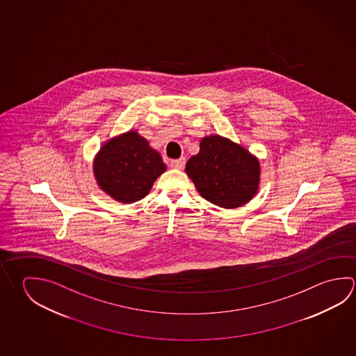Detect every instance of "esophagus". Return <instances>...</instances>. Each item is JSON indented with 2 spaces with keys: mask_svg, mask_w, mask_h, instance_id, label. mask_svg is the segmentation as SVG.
Segmentation results:
<instances>
[{
  "mask_svg": "<svg viewBox=\"0 0 356 356\" xmlns=\"http://www.w3.org/2000/svg\"><path fill=\"white\" fill-rule=\"evenodd\" d=\"M185 163H186L185 157H181V159H177V160H171L170 166H171L172 169H182V168L185 166Z\"/></svg>",
  "mask_w": 356,
  "mask_h": 356,
  "instance_id": "34e87169",
  "label": "esophagus"
}]
</instances>
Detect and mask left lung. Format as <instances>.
<instances>
[{
    "mask_svg": "<svg viewBox=\"0 0 356 356\" xmlns=\"http://www.w3.org/2000/svg\"><path fill=\"white\" fill-rule=\"evenodd\" d=\"M185 170L204 199L225 209L246 204L257 191L260 177L255 157L220 136L202 138L199 154L188 159Z\"/></svg>",
    "mask_w": 356,
    "mask_h": 356,
    "instance_id": "obj_1",
    "label": "left lung"
}]
</instances>
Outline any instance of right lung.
<instances>
[{
    "label": "right lung",
    "mask_w": 356,
    "mask_h": 356,
    "mask_svg": "<svg viewBox=\"0 0 356 356\" xmlns=\"http://www.w3.org/2000/svg\"><path fill=\"white\" fill-rule=\"evenodd\" d=\"M165 170L160 154L135 131L110 140L95 159L97 184L113 199L126 204L144 199Z\"/></svg>",
    "instance_id": "add662e5"
}]
</instances>
